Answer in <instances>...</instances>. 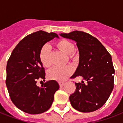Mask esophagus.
I'll list each match as a JSON object with an SVG mask.
<instances>
[{
	"label": "esophagus",
	"instance_id": "esophagus-1",
	"mask_svg": "<svg viewBox=\"0 0 123 123\" xmlns=\"http://www.w3.org/2000/svg\"><path fill=\"white\" fill-rule=\"evenodd\" d=\"M59 85H60V87H62V86H63V85H64L65 83L64 82H59Z\"/></svg>",
	"mask_w": 123,
	"mask_h": 123
}]
</instances>
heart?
I'll return each mask as SVG.
<instances>
[{
    "label": "heart",
    "instance_id": "heart-1",
    "mask_svg": "<svg viewBox=\"0 0 123 123\" xmlns=\"http://www.w3.org/2000/svg\"><path fill=\"white\" fill-rule=\"evenodd\" d=\"M56 45L60 51L65 53L66 55H69L70 59L75 60L77 58V56L74 53L75 51L74 45L71 42L63 39L58 41L56 43ZM39 58L41 63L44 67H47L51 65V47L49 45L45 44L43 45L40 51ZM73 70V68L70 65L64 67L55 66L49 70L47 75L49 78L51 80L62 82L72 74Z\"/></svg>",
    "mask_w": 123,
    "mask_h": 123
}]
</instances>
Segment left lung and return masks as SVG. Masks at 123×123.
Masks as SVG:
<instances>
[{"label": "left lung", "instance_id": "obj_1", "mask_svg": "<svg viewBox=\"0 0 123 123\" xmlns=\"http://www.w3.org/2000/svg\"><path fill=\"white\" fill-rule=\"evenodd\" d=\"M61 37L76 42L79 64L71 78L81 76L75 83L76 90L69 97L73 108L81 112H91L106 103L114 88V70L112 56L95 37L83 31L61 33Z\"/></svg>", "mask_w": 123, "mask_h": 123}]
</instances>
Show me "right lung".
<instances>
[{
	"label": "right lung",
	"instance_id": "right-lung-1",
	"mask_svg": "<svg viewBox=\"0 0 123 123\" xmlns=\"http://www.w3.org/2000/svg\"><path fill=\"white\" fill-rule=\"evenodd\" d=\"M54 38L55 33L38 31L27 35L15 47L7 63L6 84L12 102L17 108L29 114L48 110L54 95L60 88L56 81H47L37 85L38 79H45V73L39 58L41 48Z\"/></svg>",
	"mask_w": 123,
	"mask_h": 123
}]
</instances>
